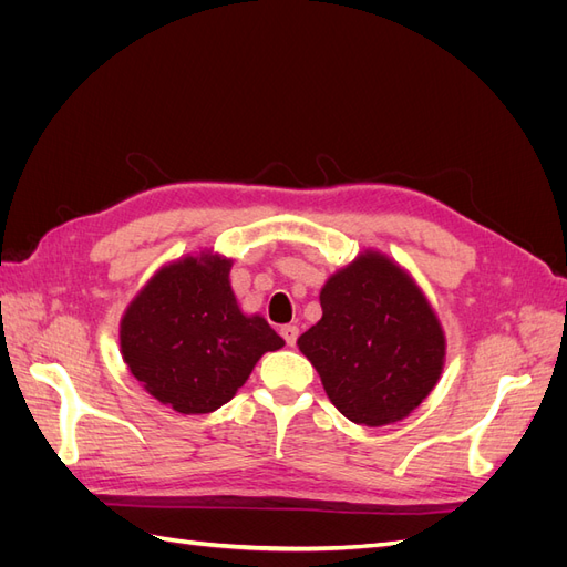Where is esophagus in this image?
Segmentation results:
<instances>
[{
  "label": "esophagus",
  "mask_w": 567,
  "mask_h": 567,
  "mask_svg": "<svg viewBox=\"0 0 567 567\" xmlns=\"http://www.w3.org/2000/svg\"><path fill=\"white\" fill-rule=\"evenodd\" d=\"M298 326L296 323H286V326H281V336H284V340H286V346H290L293 348L296 346V340H298Z\"/></svg>",
  "instance_id": "34e87169"
}]
</instances>
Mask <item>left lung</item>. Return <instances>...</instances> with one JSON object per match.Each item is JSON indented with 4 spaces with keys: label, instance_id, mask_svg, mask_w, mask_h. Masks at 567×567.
<instances>
[{
    "label": "left lung",
    "instance_id": "obj_1",
    "mask_svg": "<svg viewBox=\"0 0 567 567\" xmlns=\"http://www.w3.org/2000/svg\"><path fill=\"white\" fill-rule=\"evenodd\" d=\"M321 319L298 338L342 416L381 427L406 419L437 385L447 338L411 274L367 248L331 274Z\"/></svg>",
    "mask_w": 567,
    "mask_h": 567
}]
</instances>
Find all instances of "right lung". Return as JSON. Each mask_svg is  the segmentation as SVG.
<instances>
[{
	"label": "right lung",
	"mask_w": 567,
	"mask_h": 567,
	"mask_svg": "<svg viewBox=\"0 0 567 567\" xmlns=\"http://www.w3.org/2000/svg\"><path fill=\"white\" fill-rule=\"evenodd\" d=\"M213 250L163 265L120 319L130 373L177 414H210L238 392L265 352L286 346L265 317L246 315Z\"/></svg>",
	"instance_id": "add662e5"
}]
</instances>
